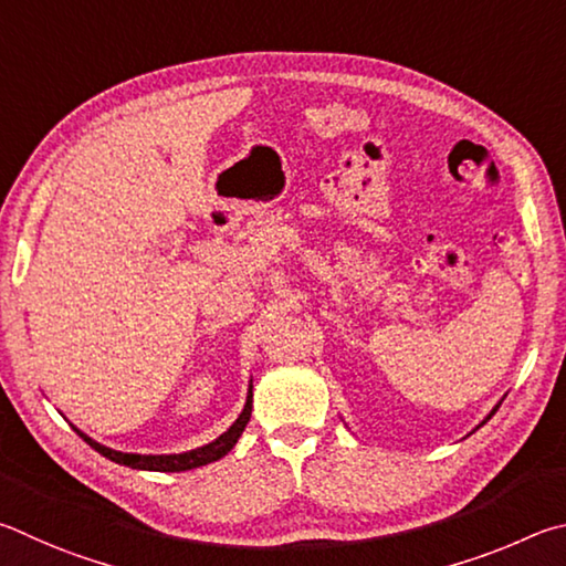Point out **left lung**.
I'll list each match as a JSON object with an SVG mask.
<instances>
[{"label":"left lung","mask_w":566,"mask_h":566,"mask_svg":"<svg viewBox=\"0 0 566 566\" xmlns=\"http://www.w3.org/2000/svg\"><path fill=\"white\" fill-rule=\"evenodd\" d=\"M497 408H500V405H497ZM497 408H494V410H492V412H490V415H488V420H490V418H492V415H494V412H497ZM488 420H484V422H488ZM484 422H482V424H484Z\"/></svg>","instance_id":"obj_1"}]
</instances>
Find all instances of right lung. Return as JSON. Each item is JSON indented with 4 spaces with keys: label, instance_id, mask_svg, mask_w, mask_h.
Here are the masks:
<instances>
[{
    "label": "right lung",
    "instance_id": "obj_1",
    "mask_svg": "<svg viewBox=\"0 0 566 566\" xmlns=\"http://www.w3.org/2000/svg\"><path fill=\"white\" fill-rule=\"evenodd\" d=\"M251 410H253V385L248 388V398H245V408L243 412L238 415V420L228 428L221 438L203 444V448H196L191 452H181V454H132V452H118V450H112V448H104V444H98L96 440L86 438V434L82 430L78 432V438H84V442L92 444V448L104 454V458H108L112 462H118V464H126V468L132 470H151V472H186V470H193V468H201V464H208V462H216L221 460L223 454H228L233 450V444L238 442V438H241V432L245 430L248 420H251Z\"/></svg>",
    "mask_w": 566,
    "mask_h": 566
}]
</instances>
